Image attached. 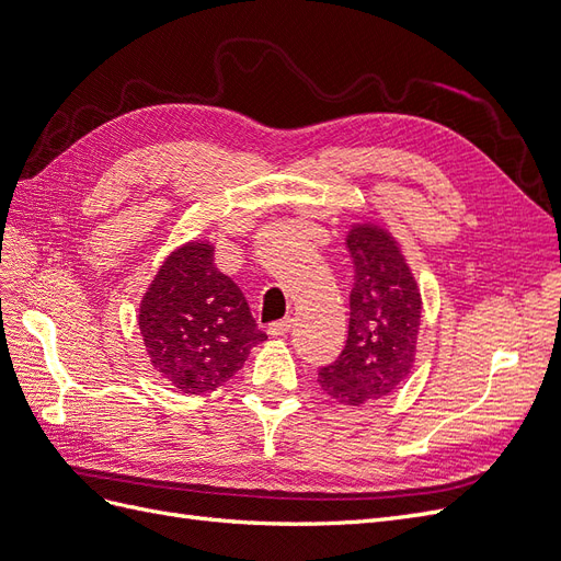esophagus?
<instances>
[{
  "label": "esophagus",
  "mask_w": 561,
  "mask_h": 561,
  "mask_svg": "<svg viewBox=\"0 0 561 561\" xmlns=\"http://www.w3.org/2000/svg\"><path fill=\"white\" fill-rule=\"evenodd\" d=\"M290 328H293V318H283V320L271 322V325L266 328V332H268L271 336H283V334L290 332Z\"/></svg>",
  "instance_id": "esophagus-1"
}]
</instances>
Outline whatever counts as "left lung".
<instances>
[{"label":"left lung","mask_w":561,"mask_h":561,"mask_svg":"<svg viewBox=\"0 0 561 561\" xmlns=\"http://www.w3.org/2000/svg\"><path fill=\"white\" fill-rule=\"evenodd\" d=\"M348 339L339 358L320 367L318 383L344 404L379 400L396 390L414 365L421 293L393 236L375 225L353 227Z\"/></svg>","instance_id":"left-lung-1"}]
</instances>
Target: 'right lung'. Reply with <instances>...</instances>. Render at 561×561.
Here are the masks:
<instances>
[{"mask_svg":"<svg viewBox=\"0 0 561 561\" xmlns=\"http://www.w3.org/2000/svg\"><path fill=\"white\" fill-rule=\"evenodd\" d=\"M138 325L154 369L192 396L229 381L266 339L245 295L215 266V250L203 241L163 262L142 297Z\"/></svg>","mask_w":561,"mask_h":561,"instance_id":"add662e5","label":"right lung"}]
</instances>
